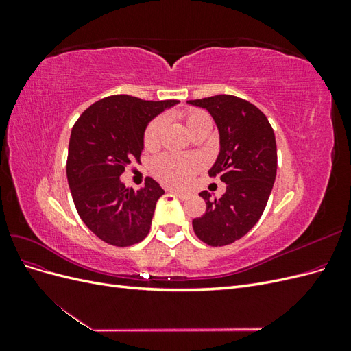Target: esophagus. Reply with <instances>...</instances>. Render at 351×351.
Instances as JSON below:
<instances>
[{"label": "esophagus", "mask_w": 351, "mask_h": 351, "mask_svg": "<svg viewBox=\"0 0 351 351\" xmlns=\"http://www.w3.org/2000/svg\"><path fill=\"white\" fill-rule=\"evenodd\" d=\"M169 192L174 193L176 196H178V197L182 199V200H186V199H189V197H190V193H187V192H182V190H177V189H169Z\"/></svg>", "instance_id": "34e87169"}]
</instances>
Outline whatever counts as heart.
Returning a JSON list of instances; mask_svg holds the SVG:
<instances>
[{
	"mask_svg": "<svg viewBox=\"0 0 351 351\" xmlns=\"http://www.w3.org/2000/svg\"><path fill=\"white\" fill-rule=\"evenodd\" d=\"M184 119L190 133L196 130L202 124L210 123L209 117L202 111H190L186 114ZM164 125H165L164 117H158V119L152 120L149 125L146 127L145 136H143V142L146 147H155L158 145ZM196 168H197V162L195 159L182 158L176 155H162L156 158L154 162V173L156 174V177L159 180H162L164 183L176 184V186L186 183L187 180L192 177Z\"/></svg>",
	"mask_w": 351,
	"mask_h": 351,
	"instance_id": "1",
	"label": "heart"
}]
</instances>
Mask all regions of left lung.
Instances as JSON below:
<instances>
[{"mask_svg":"<svg viewBox=\"0 0 351 351\" xmlns=\"http://www.w3.org/2000/svg\"><path fill=\"white\" fill-rule=\"evenodd\" d=\"M206 110L219 133V154L209 176L227 184L219 199H205L206 212L193 219L195 234L209 246L234 243L254 227L267 206L277 176V143L265 114L232 95L187 101Z\"/></svg>","mask_w":351,"mask_h":351,"instance_id":"left-lung-1","label":"left lung"}]
</instances>
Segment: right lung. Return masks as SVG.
Listing matches in <instances>:
<instances>
[{"label": "right lung", "mask_w": 351, "mask_h": 351, "mask_svg": "<svg viewBox=\"0 0 351 351\" xmlns=\"http://www.w3.org/2000/svg\"><path fill=\"white\" fill-rule=\"evenodd\" d=\"M177 104L112 95L90 105L73 125L67 156L70 192L82 221L102 241L127 247L149 232L164 190L151 177L143 189H127L120 176L133 158L139 161L147 124Z\"/></svg>", "instance_id": "add662e5"}]
</instances>
